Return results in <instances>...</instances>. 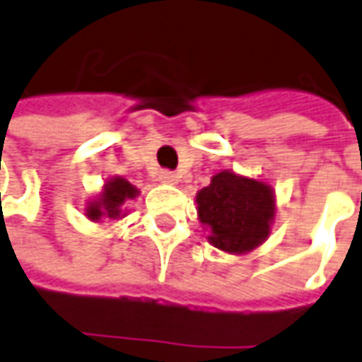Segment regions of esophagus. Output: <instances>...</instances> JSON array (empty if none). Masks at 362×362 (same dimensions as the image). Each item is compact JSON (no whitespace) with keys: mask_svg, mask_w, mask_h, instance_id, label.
Returning <instances> with one entry per match:
<instances>
[{"mask_svg":"<svg viewBox=\"0 0 362 362\" xmlns=\"http://www.w3.org/2000/svg\"><path fill=\"white\" fill-rule=\"evenodd\" d=\"M160 180L164 182V184H176V182H178V176H176V174L170 170H162Z\"/></svg>","mask_w":362,"mask_h":362,"instance_id":"1","label":"esophagus"}]
</instances>
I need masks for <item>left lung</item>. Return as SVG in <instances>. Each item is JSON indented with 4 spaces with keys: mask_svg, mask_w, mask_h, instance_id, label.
Segmentation results:
<instances>
[{
    "mask_svg": "<svg viewBox=\"0 0 362 362\" xmlns=\"http://www.w3.org/2000/svg\"><path fill=\"white\" fill-rule=\"evenodd\" d=\"M198 220L214 247L233 255L253 252L269 238L275 220V192L264 180L232 170L214 174L196 194Z\"/></svg>",
    "mask_w": 362,
    "mask_h": 362,
    "instance_id": "8db88e82",
    "label": "left lung"
}]
</instances>
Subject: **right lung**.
Wrapping results in <instances>:
<instances>
[{
  "label": "right lung",
  "instance_id": "right-lung-1",
  "mask_svg": "<svg viewBox=\"0 0 362 362\" xmlns=\"http://www.w3.org/2000/svg\"><path fill=\"white\" fill-rule=\"evenodd\" d=\"M139 196V188L132 186L127 178L122 176H112L105 182L103 190L98 192L97 198L87 202L85 206V216L90 222H100L105 218L109 220H122L127 216V202L134 200Z\"/></svg>",
  "mask_w": 362,
  "mask_h": 362
}]
</instances>
